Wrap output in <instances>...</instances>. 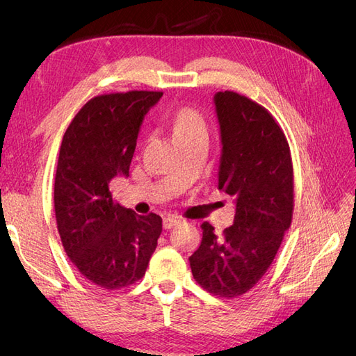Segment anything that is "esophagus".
Masks as SVG:
<instances>
[{
  "label": "esophagus",
  "mask_w": 356,
  "mask_h": 356,
  "mask_svg": "<svg viewBox=\"0 0 356 356\" xmlns=\"http://www.w3.org/2000/svg\"><path fill=\"white\" fill-rule=\"evenodd\" d=\"M181 221L177 218V217H166L165 220H163V227H165V230H169V229H172V227H175V225H178Z\"/></svg>",
  "instance_id": "1"
}]
</instances>
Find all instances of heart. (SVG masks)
Instances as JSON below:
<instances>
[{
	"label": "heart",
	"instance_id": "1",
	"mask_svg": "<svg viewBox=\"0 0 356 356\" xmlns=\"http://www.w3.org/2000/svg\"><path fill=\"white\" fill-rule=\"evenodd\" d=\"M172 131L177 139L207 135V120L197 110L187 106V108H181L175 113L174 120H172Z\"/></svg>",
	"mask_w": 356,
	"mask_h": 356
}]
</instances>
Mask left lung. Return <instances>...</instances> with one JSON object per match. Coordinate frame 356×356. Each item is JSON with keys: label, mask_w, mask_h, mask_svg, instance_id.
<instances>
[{"label": "left lung", "mask_w": 356, "mask_h": 356, "mask_svg": "<svg viewBox=\"0 0 356 356\" xmlns=\"http://www.w3.org/2000/svg\"><path fill=\"white\" fill-rule=\"evenodd\" d=\"M221 134L218 188L234 197L233 225L221 236L209 222L190 260L196 282L233 298L267 272L294 209L293 161L281 126L264 106L236 92L213 96Z\"/></svg>", "instance_id": "8db88e82"}]
</instances>
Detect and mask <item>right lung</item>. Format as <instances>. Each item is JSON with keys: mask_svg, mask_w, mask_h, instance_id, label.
Returning <instances> with one entry per match:
<instances>
[{"mask_svg": "<svg viewBox=\"0 0 356 356\" xmlns=\"http://www.w3.org/2000/svg\"><path fill=\"white\" fill-rule=\"evenodd\" d=\"M163 92L132 90L92 98L63 135L55 177L60 241L79 272L104 289L145 275L161 218L138 215L113 200L110 182L129 177L144 115Z\"/></svg>", "mask_w": 356, "mask_h": 356, "instance_id": "add662e5", "label": "right lung"}]
</instances>
